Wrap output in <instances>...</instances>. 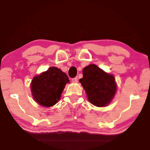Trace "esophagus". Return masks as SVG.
Listing matches in <instances>:
<instances>
[{"mask_svg":"<svg viewBox=\"0 0 150 150\" xmlns=\"http://www.w3.org/2000/svg\"><path fill=\"white\" fill-rule=\"evenodd\" d=\"M72 81H73V82L77 83V82H78V78H77V77H74V78L72 79Z\"/></svg>","mask_w":150,"mask_h":150,"instance_id":"34e87169","label":"esophagus"}]
</instances>
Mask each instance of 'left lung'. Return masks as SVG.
Masks as SVG:
<instances>
[{
    "label": "left lung",
    "instance_id": "obj_1",
    "mask_svg": "<svg viewBox=\"0 0 150 150\" xmlns=\"http://www.w3.org/2000/svg\"><path fill=\"white\" fill-rule=\"evenodd\" d=\"M83 77L80 82L87 94L91 104L98 107H104L111 102L117 91L115 77L95 64L84 68Z\"/></svg>",
    "mask_w": 150,
    "mask_h": 150
}]
</instances>
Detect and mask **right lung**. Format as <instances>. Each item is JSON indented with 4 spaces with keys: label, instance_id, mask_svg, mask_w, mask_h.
I'll list each match as a JSON object with an SVG mask.
<instances>
[{
    "label": "right lung",
    "instance_id": "right-lung-1",
    "mask_svg": "<svg viewBox=\"0 0 150 150\" xmlns=\"http://www.w3.org/2000/svg\"><path fill=\"white\" fill-rule=\"evenodd\" d=\"M69 82L68 77L61 69L50 67L32 79L30 85L32 97L41 106H53L60 100L65 85Z\"/></svg>",
    "mask_w": 150,
    "mask_h": 150
}]
</instances>
